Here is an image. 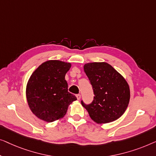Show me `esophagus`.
Segmentation results:
<instances>
[{"label":"esophagus","mask_w":156,"mask_h":156,"mask_svg":"<svg viewBox=\"0 0 156 156\" xmlns=\"http://www.w3.org/2000/svg\"><path fill=\"white\" fill-rule=\"evenodd\" d=\"M76 98H77V99L79 100L80 99V98H81V95H80V94H77V95H76Z\"/></svg>","instance_id":"34e87169"}]
</instances>
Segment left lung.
<instances>
[{
  "label": "left lung",
  "instance_id": "obj_1",
  "mask_svg": "<svg viewBox=\"0 0 156 156\" xmlns=\"http://www.w3.org/2000/svg\"><path fill=\"white\" fill-rule=\"evenodd\" d=\"M84 71L90 82L95 96L93 102L81 104L90 117L98 124H105L119 119L128 107L130 90L126 80L109 63H86Z\"/></svg>",
  "mask_w": 156,
  "mask_h": 156
}]
</instances>
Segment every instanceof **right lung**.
Wrapping results in <instances>:
<instances>
[{
	"label": "right lung",
	"mask_w": 156,
	"mask_h": 156,
	"mask_svg": "<svg viewBox=\"0 0 156 156\" xmlns=\"http://www.w3.org/2000/svg\"><path fill=\"white\" fill-rule=\"evenodd\" d=\"M71 63L50 60L41 64L30 76L26 96L34 115L44 121L52 122L66 114L69 105L77 100L68 92L66 73Z\"/></svg>",
	"instance_id": "right-lung-1"
}]
</instances>
